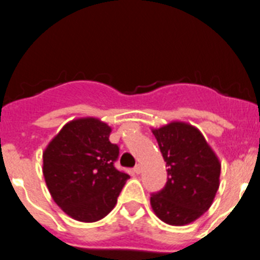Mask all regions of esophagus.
<instances>
[{"instance_id":"obj_1","label":"esophagus","mask_w":260,"mask_h":260,"mask_svg":"<svg viewBox=\"0 0 260 260\" xmlns=\"http://www.w3.org/2000/svg\"><path fill=\"white\" fill-rule=\"evenodd\" d=\"M142 172V167H141V164H138L137 167L134 168V173H137V174H139Z\"/></svg>"}]
</instances>
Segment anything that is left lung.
<instances>
[{
	"instance_id": "left-lung-1",
	"label": "left lung",
	"mask_w": 260,
	"mask_h": 260,
	"mask_svg": "<svg viewBox=\"0 0 260 260\" xmlns=\"http://www.w3.org/2000/svg\"><path fill=\"white\" fill-rule=\"evenodd\" d=\"M151 130L169 176L164 189L151 197L152 211L165 224H191L212 206L221 162L201 130L190 123L172 121Z\"/></svg>"
}]
</instances>
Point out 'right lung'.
<instances>
[{
    "mask_svg": "<svg viewBox=\"0 0 260 260\" xmlns=\"http://www.w3.org/2000/svg\"><path fill=\"white\" fill-rule=\"evenodd\" d=\"M112 127L96 117L71 119L45 147L43 174L53 201L71 219L102 220L113 210L130 176L117 171Z\"/></svg>",
    "mask_w": 260,
    "mask_h": 260,
    "instance_id": "obj_1",
    "label": "right lung"
}]
</instances>
